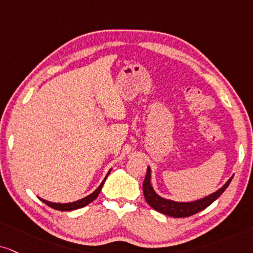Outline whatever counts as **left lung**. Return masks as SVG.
Wrapping results in <instances>:
<instances>
[{
  "label": "left lung",
  "mask_w": 253,
  "mask_h": 253,
  "mask_svg": "<svg viewBox=\"0 0 253 253\" xmlns=\"http://www.w3.org/2000/svg\"><path fill=\"white\" fill-rule=\"evenodd\" d=\"M232 178L233 176L231 178L227 179V182L224 184L222 188L218 189L217 191L210 193V195L205 196V197L196 199V201L191 202H176L172 201V199L161 197V196L155 191L151 183V169L150 167H148L145 179L144 182H143V193H144L146 203H148L152 209H155L156 211H158V212L174 218L190 217L192 216V214L207 209L210 204H212V203L225 191V189L229 186V184L231 183Z\"/></svg>",
  "instance_id": "8db88e82"
}]
</instances>
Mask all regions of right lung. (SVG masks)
<instances>
[{"label": "right lung", "mask_w": 253, "mask_h": 253, "mask_svg": "<svg viewBox=\"0 0 253 253\" xmlns=\"http://www.w3.org/2000/svg\"><path fill=\"white\" fill-rule=\"evenodd\" d=\"M110 169L108 171L107 176H105V178L102 180V183L99 184V186L97 189L95 190V191L90 193V195L86 196V197H84L82 199H79V201H75V202H71V203H54V202H49V201H45V199L43 198H40L41 201H42L43 203H45L48 207H50L52 209H55V210H60V211H71V210H76V209H81L83 207H85V205H88L91 203L92 201H95L96 198H97V196L99 195V192H101V190L103 188V184H104L105 179H107V177L109 176V173L111 172Z\"/></svg>", "instance_id": "1"}]
</instances>
